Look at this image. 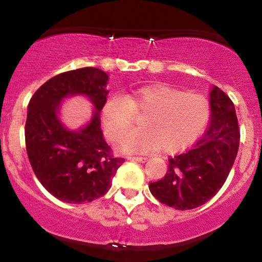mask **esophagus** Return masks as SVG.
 I'll return each instance as SVG.
<instances>
[{"instance_id":"34e87169","label":"esophagus","mask_w":262,"mask_h":262,"mask_svg":"<svg viewBox=\"0 0 262 262\" xmlns=\"http://www.w3.org/2000/svg\"><path fill=\"white\" fill-rule=\"evenodd\" d=\"M128 160L138 161V162H146L147 157H142V156H128Z\"/></svg>"}]
</instances>
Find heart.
<instances>
[{"instance_id": "obj_1", "label": "heart", "mask_w": 262, "mask_h": 262, "mask_svg": "<svg viewBox=\"0 0 262 262\" xmlns=\"http://www.w3.org/2000/svg\"><path fill=\"white\" fill-rule=\"evenodd\" d=\"M144 114L142 128L125 136L135 115ZM209 100L198 92H185L167 83H155L132 91L128 96L114 95L101 110L104 130L109 139H119V149L147 152L161 149L179 152L191 146L207 128Z\"/></svg>"}]
</instances>
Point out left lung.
Returning a JSON list of instances; mask_svg holds the SVG:
<instances>
[{
  "instance_id": "left-lung-1",
  "label": "left lung",
  "mask_w": 262,
  "mask_h": 262,
  "mask_svg": "<svg viewBox=\"0 0 262 262\" xmlns=\"http://www.w3.org/2000/svg\"><path fill=\"white\" fill-rule=\"evenodd\" d=\"M212 123L186 152L168 160L161 180L150 182V194L178 210L195 209L221 190L239 146V129L232 100L219 87L210 92Z\"/></svg>"
}]
</instances>
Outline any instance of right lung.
Masks as SVG:
<instances>
[{
	"label": "right lung",
	"mask_w": 262,
	"mask_h": 262,
	"mask_svg": "<svg viewBox=\"0 0 262 262\" xmlns=\"http://www.w3.org/2000/svg\"><path fill=\"white\" fill-rule=\"evenodd\" d=\"M107 75L94 67L59 73L41 84L29 101L25 143L40 184L57 199L82 204L99 199L112 187L124 158L113 155L102 138L100 112L106 101ZM86 94L98 112L80 132L66 129L56 118L60 100Z\"/></svg>",
	"instance_id": "right-lung-1"
}]
</instances>
